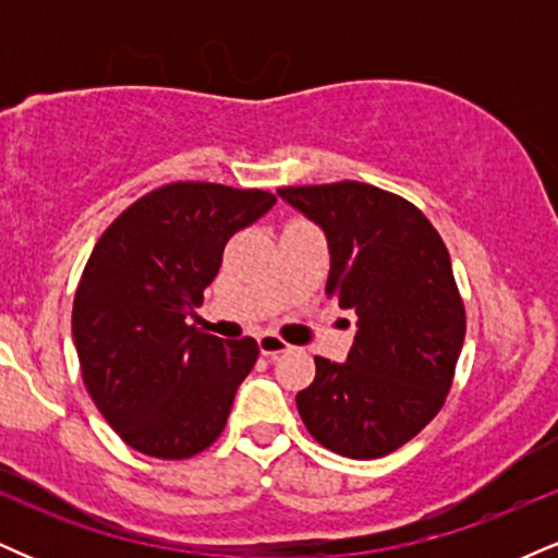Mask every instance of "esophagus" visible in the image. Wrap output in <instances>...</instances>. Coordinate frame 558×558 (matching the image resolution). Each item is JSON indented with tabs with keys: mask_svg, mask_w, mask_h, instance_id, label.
Here are the masks:
<instances>
[{
	"mask_svg": "<svg viewBox=\"0 0 558 558\" xmlns=\"http://www.w3.org/2000/svg\"><path fill=\"white\" fill-rule=\"evenodd\" d=\"M257 343H259V351L267 356V360H278L280 354L291 351V345H288L286 341H280V338L272 336V332H262V336L257 338Z\"/></svg>",
	"mask_w": 558,
	"mask_h": 558,
	"instance_id": "obj_1",
	"label": "esophagus"
}]
</instances>
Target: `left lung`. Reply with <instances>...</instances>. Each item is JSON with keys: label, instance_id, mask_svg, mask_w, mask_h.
Segmentation results:
<instances>
[{"label": "left lung", "instance_id": "left-lung-1", "mask_svg": "<svg viewBox=\"0 0 558 558\" xmlns=\"http://www.w3.org/2000/svg\"><path fill=\"white\" fill-rule=\"evenodd\" d=\"M278 196L323 228L328 296L351 310L345 362L315 356L296 407L317 444L377 459L412 440L444 407L464 343V304L438 230L407 198L369 183L288 185Z\"/></svg>", "mask_w": 558, "mask_h": 558}]
</instances>
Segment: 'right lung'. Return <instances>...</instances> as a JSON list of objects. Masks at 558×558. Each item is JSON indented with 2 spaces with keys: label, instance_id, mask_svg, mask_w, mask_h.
Here are the masks:
<instances>
[{
  "label": "right lung",
  "instance_id": "obj_1",
  "mask_svg": "<svg viewBox=\"0 0 558 558\" xmlns=\"http://www.w3.org/2000/svg\"><path fill=\"white\" fill-rule=\"evenodd\" d=\"M278 202L259 189L168 183L141 196L96 241L73 301L81 375L101 417L146 457L189 459L226 427L254 338L189 325L222 248Z\"/></svg>",
  "mask_w": 558,
  "mask_h": 558
}]
</instances>
